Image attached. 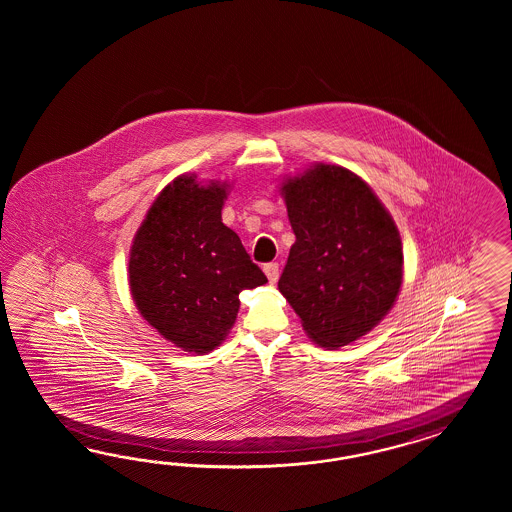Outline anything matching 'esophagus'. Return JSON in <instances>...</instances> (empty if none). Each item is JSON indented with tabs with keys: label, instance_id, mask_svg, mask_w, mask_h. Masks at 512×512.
Segmentation results:
<instances>
[{
	"label": "esophagus",
	"instance_id": "34e87169",
	"mask_svg": "<svg viewBox=\"0 0 512 512\" xmlns=\"http://www.w3.org/2000/svg\"><path fill=\"white\" fill-rule=\"evenodd\" d=\"M264 274H266V278L270 279V283H276V281H278L279 278V264H264Z\"/></svg>",
	"mask_w": 512,
	"mask_h": 512
}]
</instances>
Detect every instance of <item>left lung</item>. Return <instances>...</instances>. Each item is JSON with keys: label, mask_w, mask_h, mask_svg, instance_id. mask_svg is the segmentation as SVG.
I'll return each instance as SVG.
<instances>
[{"label": "left lung", "mask_w": 512, "mask_h": 512, "mask_svg": "<svg viewBox=\"0 0 512 512\" xmlns=\"http://www.w3.org/2000/svg\"><path fill=\"white\" fill-rule=\"evenodd\" d=\"M296 240L278 281L311 340L343 347L396 302L403 278L394 219L355 172L319 163L281 186Z\"/></svg>", "instance_id": "left-lung-1"}]
</instances>
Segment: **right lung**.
<instances>
[{"instance_id":"1","label":"right lung","mask_w":512,"mask_h":512,"mask_svg":"<svg viewBox=\"0 0 512 512\" xmlns=\"http://www.w3.org/2000/svg\"><path fill=\"white\" fill-rule=\"evenodd\" d=\"M227 184L182 174L155 199L129 253L140 315L189 353H210L233 328L244 289L264 285L238 234L221 221Z\"/></svg>"}]
</instances>
